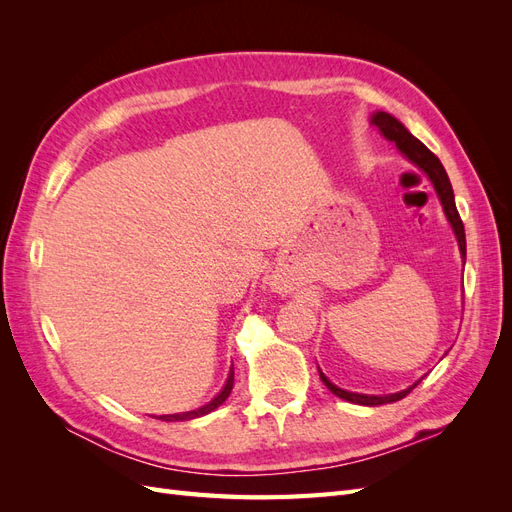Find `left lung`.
Wrapping results in <instances>:
<instances>
[{
  "label": "left lung",
  "instance_id": "left-lung-1",
  "mask_svg": "<svg viewBox=\"0 0 512 512\" xmlns=\"http://www.w3.org/2000/svg\"><path fill=\"white\" fill-rule=\"evenodd\" d=\"M369 123H371V126H376L386 138H389L391 143H395L397 149H399L401 153H404V156H406L412 164H416V166L421 168L423 173L429 177V181L433 183V188H436V192H438L442 209H444V213H446V220L451 222V226H453V230H455V237H457L459 250H461V258H466V230H463V222H461V218H459V211H457V205H455L453 185H451V181H448V175H446V170H444L442 162H440L436 156H433V153H431L421 141H418L416 136H412V134L406 130L404 123L397 121L393 115L378 111V113L371 115ZM320 380L324 382V386H327V389H329L333 395L350 401V404H359V406L393 404V401L404 399V397L414 389V386H416L418 382H421V380H418V382H414L412 386H408L406 391L391 393V395H363V393H348V391H344V389H339V386H335L327 376L322 374V371H320Z\"/></svg>",
  "mask_w": 512,
  "mask_h": 512
}]
</instances>
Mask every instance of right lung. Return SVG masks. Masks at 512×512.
Listing matches in <instances>:
<instances>
[{"label":"right lung","instance_id":"right-lung-1","mask_svg":"<svg viewBox=\"0 0 512 512\" xmlns=\"http://www.w3.org/2000/svg\"><path fill=\"white\" fill-rule=\"evenodd\" d=\"M232 384H235V371L230 369V374H228V380H226V384H224V389L220 391V395H218V397L211 399L207 406L198 408V410H192V412H181V414H164V416H158V418H160V421H166V423H175V421H190V418L205 416V414L213 412L215 408H218V406H222V404H224V401H226V399H228V395H230V391H232Z\"/></svg>","mask_w":512,"mask_h":512}]
</instances>
